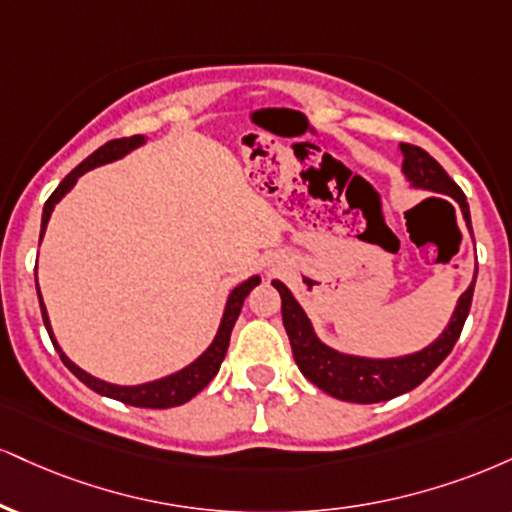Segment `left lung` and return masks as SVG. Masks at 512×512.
<instances>
[{"label": "left lung", "instance_id": "8db88e82", "mask_svg": "<svg viewBox=\"0 0 512 512\" xmlns=\"http://www.w3.org/2000/svg\"><path fill=\"white\" fill-rule=\"evenodd\" d=\"M400 152H403V174L408 176L412 186L453 197L463 209L467 229L472 231L470 207H467L465 193L455 186L453 178L443 171V166L417 145L400 143ZM474 279H477V274H474ZM272 286L281 295V317L288 341H291L295 365L324 393L338 400H348V403H381V400H391L400 393H408L415 386H420L446 360L455 341L460 338L465 319L470 315L474 293V283H470V288L460 295L446 331L436 338L432 346L405 357L369 360V357L343 355L334 348L324 346L315 336L310 319H307L303 307L298 305L291 291L281 281H272Z\"/></svg>", "mask_w": 512, "mask_h": 512}]
</instances>
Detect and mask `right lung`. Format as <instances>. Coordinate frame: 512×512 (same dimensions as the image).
<instances>
[{
	"instance_id": "add662e5",
	"label": "right lung",
	"mask_w": 512,
	"mask_h": 512,
	"mask_svg": "<svg viewBox=\"0 0 512 512\" xmlns=\"http://www.w3.org/2000/svg\"><path fill=\"white\" fill-rule=\"evenodd\" d=\"M143 143H145L143 135H131V138L109 140L107 145L100 147V150L92 152V155L85 159V162H80L76 169H73L71 174L59 183V188L54 190V193L49 195V200L45 202V209H42V231H40V238H42V233H45V229H47V221H49V217H52L54 205H57L61 197L69 193L73 186H76V181L85 174V171L95 169V166H100V164L114 162V159H121L123 155H128V152L135 150V147H140ZM257 283H260V276H252V279L243 281V283H240V286L233 288L231 295H229V303H226L224 317H221L219 331H217V336H214V341H212V346H209L205 353L197 357L195 362H190L186 369H181V372L171 374V377L150 381V384H140V386L107 384V381L90 377L88 372H83V369L73 365L69 357L61 353V348L57 346V341H54V334H52V326H49V317H47L45 303H42V298H40V288H38V298H40V310H42V319H45L47 334H49V338H52V343H54V348H57L61 362H64V365L69 367L71 372L76 374V377L83 381L85 386H88V389H92L95 393H100V396L121 400V403H126V405H135V408L164 410V408H174V405L188 403L190 398L197 396V393L205 389L209 381L217 377L221 362H224L226 350H229L233 324H236L240 310H243V300L248 298V293L257 286Z\"/></svg>"
}]
</instances>
